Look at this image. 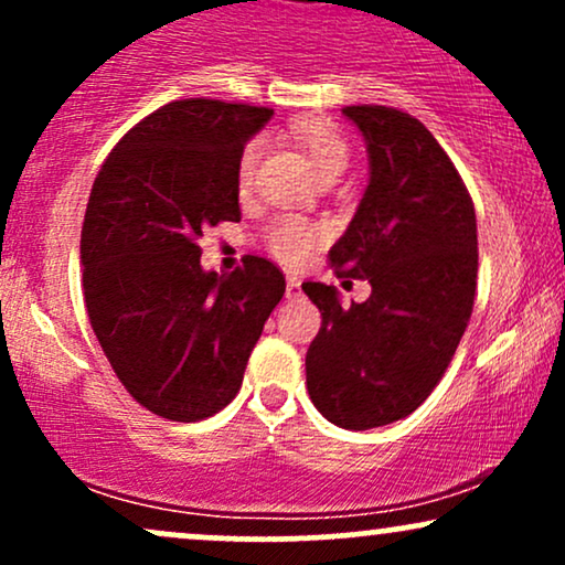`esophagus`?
<instances>
[{
    "instance_id": "34e87169",
    "label": "esophagus",
    "mask_w": 565,
    "mask_h": 565,
    "mask_svg": "<svg viewBox=\"0 0 565 565\" xmlns=\"http://www.w3.org/2000/svg\"><path fill=\"white\" fill-rule=\"evenodd\" d=\"M302 297V281L297 276L287 278V300H300Z\"/></svg>"
}]
</instances>
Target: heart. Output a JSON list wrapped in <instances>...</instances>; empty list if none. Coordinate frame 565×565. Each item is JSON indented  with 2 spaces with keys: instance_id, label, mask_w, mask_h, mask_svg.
<instances>
[{
  "instance_id": "heart-1",
  "label": "heart",
  "mask_w": 565,
  "mask_h": 565,
  "mask_svg": "<svg viewBox=\"0 0 565 565\" xmlns=\"http://www.w3.org/2000/svg\"><path fill=\"white\" fill-rule=\"evenodd\" d=\"M291 138L297 140V146L308 153V159L313 161L316 172L321 178L327 174H340L345 172L350 161V146L345 135L337 129L329 119H297L291 121ZM263 153V140L252 138L242 148L236 161V183L242 191L252 185L255 178L257 161ZM323 242V228L319 223H310V220L297 217V215H284L274 220L265 231V244L274 252L278 260L284 263H302L310 252Z\"/></svg>"
}]
</instances>
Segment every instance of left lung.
I'll list each match as a JSON object with an SVG mask.
<instances>
[{
  "label": "left lung",
  "instance_id": "obj_1",
  "mask_svg": "<svg viewBox=\"0 0 565 565\" xmlns=\"http://www.w3.org/2000/svg\"><path fill=\"white\" fill-rule=\"evenodd\" d=\"M369 153V185L340 242L337 276L369 278L366 302L305 281L321 329L305 355L313 406L345 430L412 414L444 377L468 329L478 278L472 199L423 121L387 106H345Z\"/></svg>",
  "mask_w": 565,
  "mask_h": 565
}]
</instances>
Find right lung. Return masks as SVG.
Here are the masks:
<instances>
[{"instance_id":"right-lung-1","label":"right lung","mask_w":565,"mask_h":565,"mask_svg":"<svg viewBox=\"0 0 565 565\" xmlns=\"http://www.w3.org/2000/svg\"><path fill=\"white\" fill-rule=\"evenodd\" d=\"M270 108L188 97L161 106L103 161L82 225L89 323L127 393L172 423L236 398L246 361L287 281L246 255L201 268L206 225L238 223L236 161Z\"/></svg>"}]
</instances>
